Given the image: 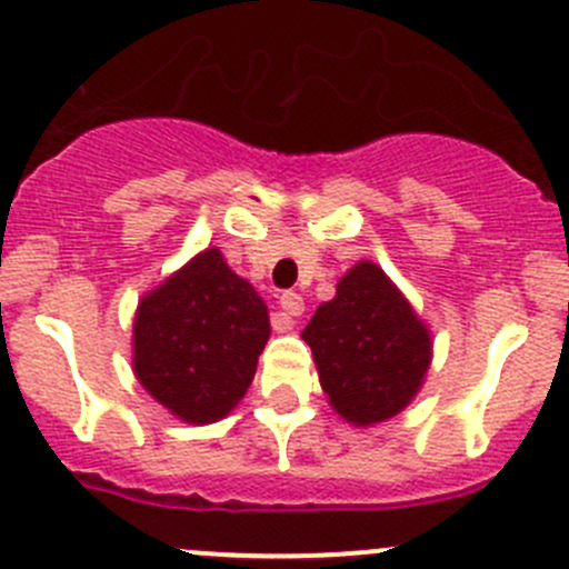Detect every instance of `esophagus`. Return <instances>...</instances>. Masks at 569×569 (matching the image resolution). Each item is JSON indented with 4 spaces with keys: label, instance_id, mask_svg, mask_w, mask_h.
<instances>
[{
    "label": "esophagus",
    "instance_id": "obj_1",
    "mask_svg": "<svg viewBox=\"0 0 569 569\" xmlns=\"http://www.w3.org/2000/svg\"><path fill=\"white\" fill-rule=\"evenodd\" d=\"M280 311L286 317V327H291L295 325V317H302V311H306V302H302V297L297 291H283L280 295Z\"/></svg>",
    "mask_w": 569,
    "mask_h": 569
}]
</instances>
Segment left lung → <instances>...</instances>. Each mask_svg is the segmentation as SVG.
<instances>
[{
  "mask_svg": "<svg viewBox=\"0 0 569 569\" xmlns=\"http://www.w3.org/2000/svg\"><path fill=\"white\" fill-rule=\"evenodd\" d=\"M302 341L311 347L321 391L352 427L399 416L427 380L432 330L375 261H358L321 302Z\"/></svg>",
  "mask_w": 569,
  "mask_h": 569,
  "instance_id": "obj_1",
  "label": "left lung"
}]
</instances>
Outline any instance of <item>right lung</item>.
Instances as JSON below:
<instances>
[{"mask_svg": "<svg viewBox=\"0 0 569 569\" xmlns=\"http://www.w3.org/2000/svg\"><path fill=\"white\" fill-rule=\"evenodd\" d=\"M269 332L267 302L206 248L137 302L131 369L178 421L214 423L248 393Z\"/></svg>", "mask_w": 569, "mask_h": 569, "instance_id": "obj_1", "label": "right lung"}]
</instances>
